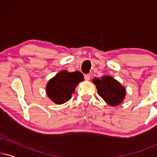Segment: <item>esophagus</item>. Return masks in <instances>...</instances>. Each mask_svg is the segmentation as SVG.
I'll use <instances>...</instances> for the list:
<instances>
[{"mask_svg": "<svg viewBox=\"0 0 157 157\" xmlns=\"http://www.w3.org/2000/svg\"><path fill=\"white\" fill-rule=\"evenodd\" d=\"M84 78H85V80L89 81V80H90V78H91V76H90V74H85Z\"/></svg>", "mask_w": 157, "mask_h": 157, "instance_id": "obj_1", "label": "esophagus"}]
</instances>
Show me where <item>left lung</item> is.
Listing matches in <instances>:
<instances>
[{"label": "left lung", "instance_id": "8db88e82", "mask_svg": "<svg viewBox=\"0 0 157 157\" xmlns=\"http://www.w3.org/2000/svg\"><path fill=\"white\" fill-rule=\"evenodd\" d=\"M92 81L96 86L98 95L110 106L120 104L125 97V89L111 76H103L101 79L94 78Z\"/></svg>", "mask_w": 157, "mask_h": 157}]
</instances>
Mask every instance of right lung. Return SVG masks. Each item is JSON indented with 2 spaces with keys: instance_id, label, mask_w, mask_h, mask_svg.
Masks as SVG:
<instances>
[{
  "instance_id": "obj_1",
  "label": "right lung",
  "mask_w": 157,
  "mask_h": 157,
  "mask_svg": "<svg viewBox=\"0 0 157 157\" xmlns=\"http://www.w3.org/2000/svg\"><path fill=\"white\" fill-rule=\"evenodd\" d=\"M81 81H83V76L81 72L63 71L48 81L46 86L47 95L56 104H63L71 98L76 86Z\"/></svg>"
}]
</instances>
